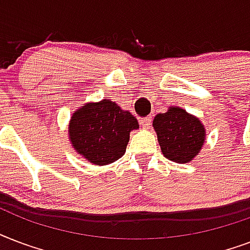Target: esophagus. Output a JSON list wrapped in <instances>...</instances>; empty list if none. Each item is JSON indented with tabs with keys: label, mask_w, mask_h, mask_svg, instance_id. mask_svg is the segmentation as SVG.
I'll return each mask as SVG.
<instances>
[{
	"label": "esophagus",
	"mask_w": 250,
	"mask_h": 250,
	"mask_svg": "<svg viewBox=\"0 0 250 250\" xmlns=\"http://www.w3.org/2000/svg\"><path fill=\"white\" fill-rule=\"evenodd\" d=\"M151 121H152L151 117H150V116H147V117H143V119L139 120V124H141V126L145 127V129H148L150 125H151Z\"/></svg>",
	"instance_id": "34e87169"
}]
</instances>
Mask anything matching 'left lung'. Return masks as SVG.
<instances>
[{"instance_id":"8db88e82","label":"left lung","mask_w":250,"mask_h":250,"mask_svg":"<svg viewBox=\"0 0 250 250\" xmlns=\"http://www.w3.org/2000/svg\"><path fill=\"white\" fill-rule=\"evenodd\" d=\"M152 126L163 155L176 163L190 162L205 142L204 125L181 108L172 107L156 115Z\"/></svg>"}]
</instances>
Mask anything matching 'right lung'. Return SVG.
Segmentation results:
<instances>
[{
    "label": "right lung",
    "instance_id": "obj_1",
    "mask_svg": "<svg viewBox=\"0 0 250 250\" xmlns=\"http://www.w3.org/2000/svg\"><path fill=\"white\" fill-rule=\"evenodd\" d=\"M137 127L138 121L130 112L104 99L75 112L69 125V137L75 150L88 162L105 166L124 155L130 131Z\"/></svg>",
    "mask_w": 250,
    "mask_h": 250
}]
</instances>
